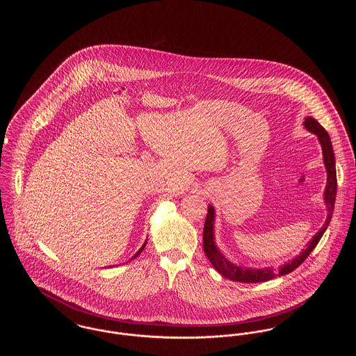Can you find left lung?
I'll return each instance as SVG.
<instances>
[{
  "label": "left lung",
  "instance_id": "obj_1",
  "mask_svg": "<svg viewBox=\"0 0 356 356\" xmlns=\"http://www.w3.org/2000/svg\"><path fill=\"white\" fill-rule=\"evenodd\" d=\"M305 129L311 134L318 137L321 147H322L323 163L325 167L327 172V184L324 189V204L327 208V219L324 221L322 228L316 232V235L309 240V243L307 244V248L303 250L300 254H298L296 257H293L292 260H288L284 264H282L277 270H273L271 267H264V268H248V267H243V266H237L235 263L229 261L224 254L219 250V247L216 245L215 241V208L213 205H208V213H207V219L204 224V252L207 254V257L209 259L211 264L215 267V270L221 273L224 277L234 280V282H240V283H261V282H267L272 277L276 276H283L287 275L289 272L296 270L305 259L309 256V254L314 251V248L316 247V244L319 243V240L322 238L323 234L325 232L330 221L332 219V212H334V207H335V197H337V168H335V153L332 148V143L330 135L327 134V131L323 128L322 125L312 118L307 116L303 122Z\"/></svg>",
  "mask_w": 356,
  "mask_h": 356
}]
</instances>
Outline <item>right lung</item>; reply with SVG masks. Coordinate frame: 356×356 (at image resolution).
I'll list each match as a JSON object with an SVG mask.
<instances>
[{
  "instance_id": "add662e5",
  "label": "right lung",
  "mask_w": 356,
  "mask_h": 356,
  "mask_svg": "<svg viewBox=\"0 0 356 356\" xmlns=\"http://www.w3.org/2000/svg\"><path fill=\"white\" fill-rule=\"evenodd\" d=\"M145 245H147V240H145V243H144V244H143V245H141V247H140V250H138V251H137V252H136V254H134V256H132V259H131V260H134V259H135V257H137V256H138V254H141V251H143V250H144V248H145ZM109 267H111V266H109Z\"/></svg>"
}]
</instances>
